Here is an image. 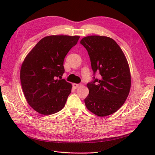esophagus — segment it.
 <instances>
[{"label":"esophagus","instance_id":"1","mask_svg":"<svg viewBox=\"0 0 155 155\" xmlns=\"http://www.w3.org/2000/svg\"><path fill=\"white\" fill-rule=\"evenodd\" d=\"M73 87L74 88H78L79 86H80L81 85H79V84H76V83H73Z\"/></svg>","mask_w":155,"mask_h":155}]
</instances>
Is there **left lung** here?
<instances>
[{
  "instance_id": "1",
  "label": "left lung",
  "mask_w": 155,
  "mask_h": 155,
  "mask_svg": "<svg viewBox=\"0 0 155 155\" xmlns=\"http://www.w3.org/2000/svg\"><path fill=\"white\" fill-rule=\"evenodd\" d=\"M80 43L88 51L93 72L101 75L100 79L87 85L89 94L85 99L86 107L100 117L113 114L124 105L130 89L131 76L125 55L109 37L87 36Z\"/></svg>"
}]
</instances>
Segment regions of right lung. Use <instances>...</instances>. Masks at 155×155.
Here are the masks:
<instances>
[{
  "label": "right lung",
  "mask_w": 155,
  "mask_h": 155,
  "mask_svg": "<svg viewBox=\"0 0 155 155\" xmlns=\"http://www.w3.org/2000/svg\"><path fill=\"white\" fill-rule=\"evenodd\" d=\"M79 37L63 35L45 37L23 61L20 71L22 91L28 104L38 113L50 115L64 107L72 85L58 78L64 72L65 56Z\"/></svg>",
  "instance_id": "obj_1"
}]
</instances>
